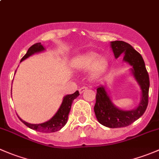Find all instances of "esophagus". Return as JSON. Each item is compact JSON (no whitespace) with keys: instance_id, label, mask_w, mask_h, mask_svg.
Returning a JSON list of instances; mask_svg holds the SVG:
<instances>
[{"instance_id":"obj_1","label":"esophagus","mask_w":159,"mask_h":159,"mask_svg":"<svg viewBox=\"0 0 159 159\" xmlns=\"http://www.w3.org/2000/svg\"><path fill=\"white\" fill-rule=\"evenodd\" d=\"M87 89H88L87 87H81V89H79V93L80 94H82V93L84 92V91H85Z\"/></svg>"}]
</instances>
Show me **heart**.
Listing matches in <instances>:
<instances>
[{
  "instance_id": "obj_1",
  "label": "heart",
  "mask_w": 159,
  "mask_h": 159,
  "mask_svg": "<svg viewBox=\"0 0 159 159\" xmlns=\"http://www.w3.org/2000/svg\"><path fill=\"white\" fill-rule=\"evenodd\" d=\"M74 66L78 70H88L92 75H98L106 69L108 61L105 57L99 56L94 51H89L78 56L74 61Z\"/></svg>"
}]
</instances>
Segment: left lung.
Listing matches in <instances>:
<instances>
[{"instance_id": "obj_1", "label": "left lung", "mask_w": 159, "mask_h": 159, "mask_svg": "<svg viewBox=\"0 0 159 159\" xmlns=\"http://www.w3.org/2000/svg\"><path fill=\"white\" fill-rule=\"evenodd\" d=\"M110 46L116 59L121 54H124L123 61L132 67L130 70L141 89L139 105L132 110H124L118 108L112 102L105 85L98 87L94 107L97 120L105 127L116 129L129 125L145 113L148 103L150 82L143 58L132 46L122 41H111Z\"/></svg>"}]
</instances>
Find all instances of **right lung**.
<instances>
[{"mask_svg": "<svg viewBox=\"0 0 159 159\" xmlns=\"http://www.w3.org/2000/svg\"><path fill=\"white\" fill-rule=\"evenodd\" d=\"M45 51V48L41 44V43L34 44L28 50V52L22 57L20 62L23 61L25 59L28 58L30 56L33 55V54H38V53L42 52V51ZM78 95H79L78 91H76L72 94H67V95H65L63 98V101H62V103L61 105L60 108H58L55 115L51 119H49L48 121H45L44 123H41V124H30V123H28L22 120L19 116L18 118L25 125L28 126L30 129L35 130V131L43 133L55 132V131H57L61 129L66 125L67 121H68V114L70 112L72 102L77 97H78Z\"/></svg>", "mask_w": 159, "mask_h": 159, "instance_id": "obj_1", "label": "right lung"}]
</instances>
